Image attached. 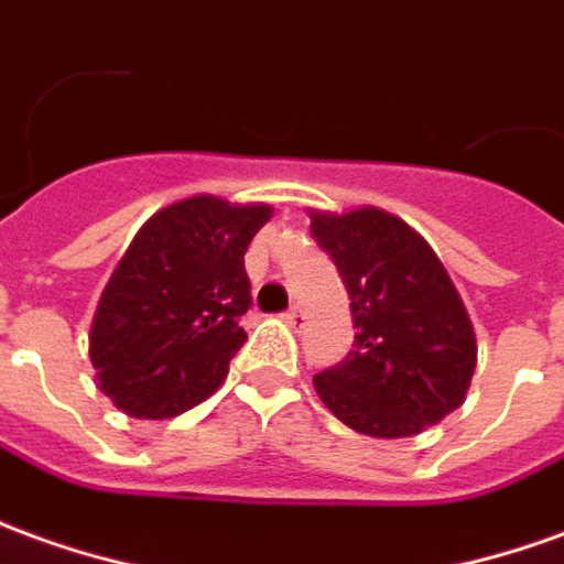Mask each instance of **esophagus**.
Segmentation results:
<instances>
[{
  "label": "esophagus",
  "mask_w": 564,
  "mask_h": 564,
  "mask_svg": "<svg viewBox=\"0 0 564 564\" xmlns=\"http://www.w3.org/2000/svg\"><path fill=\"white\" fill-rule=\"evenodd\" d=\"M283 317H286V323H302L305 321V308H302V305H290V311H286V314H283Z\"/></svg>",
  "instance_id": "obj_1"
}]
</instances>
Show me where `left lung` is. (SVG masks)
<instances>
[{
    "label": "left lung",
    "instance_id": "left-lung-1",
    "mask_svg": "<svg viewBox=\"0 0 564 564\" xmlns=\"http://www.w3.org/2000/svg\"><path fill=\"white\" fill-rule=\"evenodd\" d=\"M311 238L333 259L354 317V350L314 376L326 409L357 433L397 440L464 403L476 336L455 283L403 219L360 207L311 214Z\"/></svg>",
    "mask_w": 564,
    "mask_h": 564
}]
</instances>
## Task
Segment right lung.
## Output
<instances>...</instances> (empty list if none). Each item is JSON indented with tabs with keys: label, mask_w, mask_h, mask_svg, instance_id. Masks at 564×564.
<instances>
[{
	"label": "right lung",
	"mask_w": 564,
	"mask_h": 564,
	"mask_svg": "<svg viewBox=\"0 0 564 564\" xmlns=\"http://www.w3.org/2000/svg\"><path fill=\"white\" fill-rule=\"evenodd\" d=\"M269 216V204L195 195L137 231L90 326V364L118 409L173 419L223 384L253 305L243 253Z\"/></svg>",
	"instance_id": "add662e5"
}]
</instances>
